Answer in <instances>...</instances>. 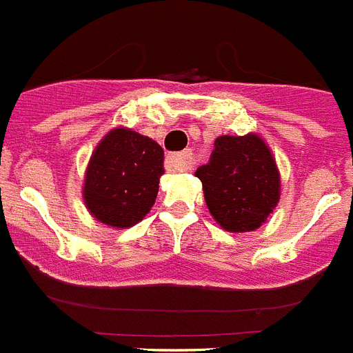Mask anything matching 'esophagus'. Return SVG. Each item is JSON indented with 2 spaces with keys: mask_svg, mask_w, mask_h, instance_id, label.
Here are the masks:
<instances>
[{
  "mask_svg": "<svg viewBox=\"0 0 353 353\" xmlns=\"http://www.w3.org/2000/svg\"><path fill=\"white\" fill-rule=\"evenodd\" d=\"M168 164L171 170L174 171H188L193 168L194 155L191 150H185L182 153H174V155L168 157Z\"/></svg>",
  "mask_w": 353,
  "mask_h": 353,
  "instance_id": "34e87169",
  "label": "esophagus"
}]
</instances>
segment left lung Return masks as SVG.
<instances>
[{
	"label": "left lung",
	"instance_id": "left-lung-1",
	"mask_svg": "<svg viewBox=\"0 0 353 353\" xmlns=\"http://www.w3.org/2000/svg\"><path fill=\"white\" fill-rule=\"evenodd\" d=\"M194 174L202 180L209 212L229 232L256 231L281 196L278 164L258 133L218 137L211 160Z\"/></svg>",
	"mask_w": 353,
	"mask_h": 353
}]
</instances>
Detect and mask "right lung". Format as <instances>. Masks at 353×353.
Here are the masks:
<instances>
[{"label":"right lung","mask_w":353,"mask_h":353,"mask_svg":"<svg viewBox=\"0 0 353 353\" xmlns=\"http://www.w3.org/2000/svg\"><path fill=\"white\" fill-rule=\"evenodd\" d=\"M164 174V150L131 128H113L86 165L83 200L97 222L113 229L135 225L151 211Z\"/></svg>","instance_id":"1"}]
</instances>
